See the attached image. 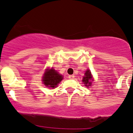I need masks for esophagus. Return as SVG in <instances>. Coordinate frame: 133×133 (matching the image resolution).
<instances>
[{"mask_svg":"<svg viewBox=\"0 0 133 133\" xmlns=\"http://www.w3.org/2000/svg\"><path fill=\"white\" fill-rule=\"evenodd\" d=\"M74 75H69V78H70V79H74Z\"/></svg>","mask_w":133,"mask_h":133,"instance_id":"34e87169","label":"esophagus"}]
</instances>
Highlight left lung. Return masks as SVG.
<instances>
[{"label": "left lung", "instance_id": "1", "mask_svg": "<svg viewBox=\"0 0 133 133\" xmlns=\"http://www.w3.org/2000/svg\"><path fill=\"white\" fill-rule=\"evenodd\" d=\"M91 81H92V76L91 72L89 70H87L85 73V76L83 78V80L82 82L84 83L85 86H91Z\"/></svg>", "mask_w": 133, "mask_h": 133}]
</instances>
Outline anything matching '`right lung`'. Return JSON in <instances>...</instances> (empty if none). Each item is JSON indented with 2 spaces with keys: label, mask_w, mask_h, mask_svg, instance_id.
Instances as JSON below:
<instances>
[{
  "label": "right lung",
  "mask_w": 133,
  "mask_h": 133,
  "mask_svg": "<svg viewBox=\"0 0 133 133\" xmlns=\"http://www.w3.org/2000/svg\"><path fill=\"white\" fill-rule=\"evenodd\" d=\"M62 79H63L62 75H60L58 72L54 70V69H48L45 72L43 76L44 84L48 88H56L58 83H60Z\"/></svg>",
  "instance_id": "add662e5"
}]
</instances>
